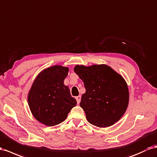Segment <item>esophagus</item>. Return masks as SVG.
Returning a JSON list of instances; mask_svg holds the SVG:
<instances>
[{
    "instance_id": "obj_1",
    "label": "esophagus",
    "mask_w": 157,
    "mask_h": 157,
    "mask_svg": "<svg viewBox=\"0 0 157 157\" xmlns=\"http://www.w3.org/2000/svg\"><path fill=\"white\" fill-rule=\"evenodd\" d=\"M76 100H77V104H78L80 103V100H81V96H77V97H76Z\"/></svg>"
}]
</instances>
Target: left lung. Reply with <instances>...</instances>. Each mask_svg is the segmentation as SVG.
<instances>
[{
	"label": "left lung",
	"mask_w": 157,
	"mask_h": 157,
	"mask_svg": "<svg viewBox=\"0 0 157 157\" xmlns=\"http://www.w3.org/2000/svg\"><path fill=\"white\" fill-rule=\"evenodd\" d=\"M74 71L86 89L80 105L88 122L99 128L115 124L128 105L129 91L125 80L105 65H77Z\"/></svg>",
	"instance_id": "1"
}]
</instances>
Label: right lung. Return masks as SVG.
I'll use <instances>...</instances> for the list:
<instances>
[{
	"instance_id": "1",
	"label": "right lung",
	"mask_w": 157,
	"mask_h": 157,
	"mask_svg": "<svg viewBox=\"0 0 157 157\" xmlns=\"http://www.w3.org/2000/svg\"><path fill=\"white\" fill-rule=\"evenodd\" d=\"M69 69L55 65L37 75L28 94V104L33 116L42 124L54 126L64 121L77 104L69 88L63 82Z\"/></svg>"
}]
</instances>
